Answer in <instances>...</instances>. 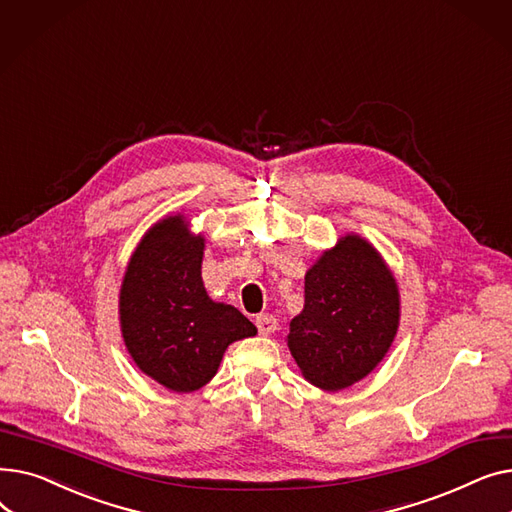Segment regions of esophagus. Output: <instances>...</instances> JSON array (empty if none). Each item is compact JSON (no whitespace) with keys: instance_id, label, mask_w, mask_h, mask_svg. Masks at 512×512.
<instances>
[{"instance_id":"34e87169","label":"esophagus","mask_w":512,"mask_h":512,"mask_svg":"<svg viewBox=\"0 0 512 512\" xmlns=\"http://www.w3.org/2000/svg\"><path fill=\"white\" fill-rule=\"evenodd\" d=\"M255 326L259 330V334L270 336V334H274L278 330V319L274 315H270V313H259L255 317Z\"/></svg>"}]
</instances>
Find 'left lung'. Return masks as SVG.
Segmentation results:
<instances>
[{
    "instance_id": "8db88e82",
    "label": "left lung",
    "mask_w": 512,
    "mask_h": 512,
    "mask_svg": "<svg viewBox=\"0 0 512 512\" xmlns=\"http://www.w3.org/2000/svg\"><path fill=\"white\" fill-rule=\"evenodd\" d=\"M398 319L390 267L365 238L346 234L305 274V307L290 321V355L309 384L338 392L380 365Z\"/></svg>"
}]
</instances>
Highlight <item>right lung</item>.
Segmentation results:
<instances>
[{"instance_id": "add662e5", "label": "right lung", "mask_w": 512, "mask_h": 512, "mask_svg": "<svg viewBox=\"0 0 512 512\" xmlns=\"http://www.w3.org/2000/svg\"><path fill=\"white\" fill-rule=\"evenodd\" d=\"M205 238L184 215H168L134 249L120 288V326L132 361L172 392L203 388L226 348L257 334L236 307L203 286Z\"/></svg>"}]
</instances>
